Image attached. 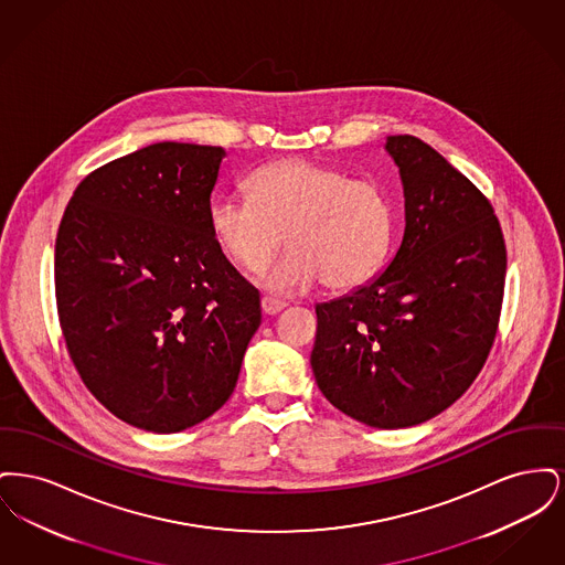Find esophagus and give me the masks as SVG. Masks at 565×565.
I'll list each match as a JSON object with an SVG mask.
<instances>
[{"instance_id":"34e87169","label":"esophagus","mask_w":565,"mask_h":565,"mask_svg":"<svg viewBox=\"0 0 565 565\" xmlns=\"http://www.w3.org/2000/svg\"><path fill=\"white\" fill-rule=\"evenodd\" d=\"M260 305H263V311H265L267 316H277L279 311L286 309V302H284V300H277V298H270V296H265V298L260 300Z\"/></svg>"}]
</instances>
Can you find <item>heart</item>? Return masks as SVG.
<instances>
[{
    "label": "heart",
    "mask_w": 565,
    "mask_h": 565,
    "mask_svg": "<svg viewBox=\"0 0 565 565\" xmlns=\"http://www.w3.org/2000/svg\"><path fill=\"white\" fill-rule=\"evenodd\" d=\"M249 196H217L210 228L222 252L243 270L260 273L286 239L292 245L265 284L296 292L322 279L330 290L362 286L383 265L396 212L390 192L375 180L348 171L284 159L247 178Z\"/></svg>",
    "instance_id": "b5f03b06"
}]
</instances>
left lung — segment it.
I'll use <instances>...</instances> for the list:
<instances>
[{
  "label": "left lung",
  "instance_id": "8db88e82",
  "mask_svg": "<svg viewBox=\"0 0 565 565\" xmlns=\"http://www.w3.org/2000/svg\"><path fill=\"white\" fill-rule=\"evenodd\" d=\"M404 237L371 284L316 307L311 366L323 396L353 419L408 428L472 385L495 341L507 245L489 199L413 135H392Z\"/></svg>",
  "mask_w": 565,
  "mask_h": 565
}]
</instances>
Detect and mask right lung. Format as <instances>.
Returning <instances> with one entry per match:
<instances>
[{
  "mask_svg": "<svg viewBox=\"0 0 565 565\" xmlns=\"http://www.w3.org/2000/svg\"><path fill=\"white\" fill-rule=\"evenodd\" d=\"M220 146L161 141L90 171L54 245L65 348L88 392L139 430H186L226 403L260 295L210 228Z\"/></svg>",
  "mask_w": 565,
  "mask_h": 565,
  "instance_id": "obj_1",
  "label": "right lung"
}]
</instances>
